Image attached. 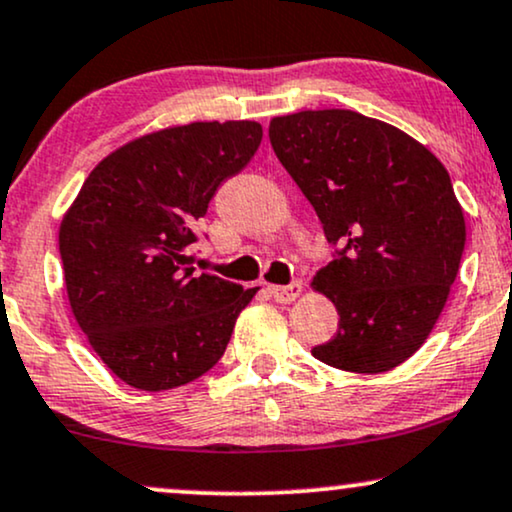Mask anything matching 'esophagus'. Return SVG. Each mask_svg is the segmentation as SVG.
<instances>
[{"mask_svg":"<svg viewBox=\"0 0 512 512\" xmlns=\"http://www.w3.org/2000/svg\"><path fill=\"white\" fill-rule=\"evenodd\" d=\"M269 293H272L276 303H293L295 298L303 295V283L295 281L291 286H269Z\"/></svg>","mask_w":512,"mask_h":512,"instance_id":"1","label":"esophagus"}]
</instances>
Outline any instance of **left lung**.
<instances>
[{
    "label": "left lung",
    "instance_id": "8db88e82",
    "mask_svg": "<svg viewBox=\"0 0 512 512\" xmlns=\"http://www.w3.org/2000/svg\"><path fill=\"white\" fill-rule=\"evenodd\" d=\"M269 140L341 245L312 279L338 310L336 336L312 355L343 372H389L422 348L458 276L465 214L446 166L350 109L274 116Z\"/></svg>",
    "mask_w": 512,
    "mask_h": 512
}]
</instances>
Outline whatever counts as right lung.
<instances>
[{
	"label": "right lung",
	"instance_id": "right-lung-1",
	"mask_svg": "<svg viewBox=\"0 0 512 512\" xmlns=\"http://www.w3.org/2000/svg\"><path fill=\"white\" fill-rule=\"evenodd\" d=\"M262 143L257 121H193L102 159L59 226L66 295L123 384L169 391L209 372L260 288L193 267L195 221Z\"/></svg>",
	"mask_w": 512,
	"mask_h": 512
}]
</instances>
